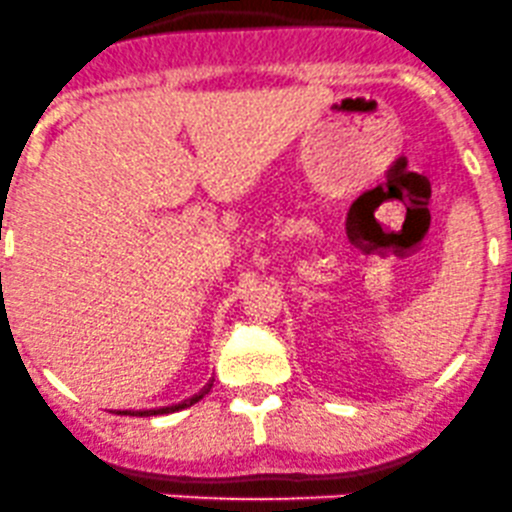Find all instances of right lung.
Wrapping results in <instances>:
<instances>
[{"label": "right lung", "mask_w": 512, "mask_h": 512, "mask_svg": "<svg viewBox=\"0 0 512 512\" xmlns=\"http://www.w3.org/2000/svg\"><path fill=\"white\" fill-rule=\"evenodd\" d=\"M212 383L214 381H210V383H207V386L205 388H202L200 390V393H197V395H192V398L190 400H185V403H178V405H170V408H161V410H134V412H131V410H124V412H119V415H166V412H175V410H183V408H190V405H195L197 403V400H202V398H205V395L207 393H210V388H212Z\"/></svg>", "instance_id": "right-lung-1"}]
</instances>
